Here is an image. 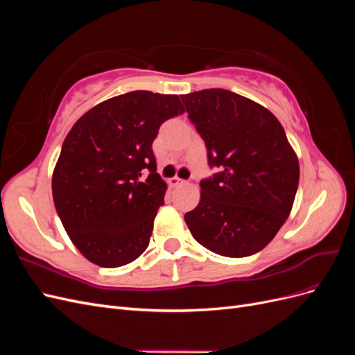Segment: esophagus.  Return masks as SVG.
<instances>
[{"label": "esophagus", "mask_w": 355, "mask_h": 355, "mask_svg": "<svg viewBox=\"0 0 355 355\" xmlns=\"http://www.w3.org/2000/svg\"><path fill=\"white\" fill-rule=\"evenodd\" d=\"M182 184H185V180H184V179H180V178H171V179H168V185H170L171 188L180 187Z\"/></svg>", "instance_id": "obj_1"}]
</instances>
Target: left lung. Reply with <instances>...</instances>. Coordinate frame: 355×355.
<instances>
[{
	"label": "left lung",
	"mask_w": 355,
	"mask_h": 355,
	"mask_svg": "<svg viewBox=\"0 0 355 355\" xmlns=\"http://www.w3.org/2000/svg\"><path fill=\"white\" fill-rule=\"evenodd\" d=\"M207 148L213 176L185 214L201 245L227 257L261 252L283 227L299 184V163L280 121L259 103L223 90L182 96Z\"/></svg>",
	"instance_id": "left-lung-1"
}]
</instances>
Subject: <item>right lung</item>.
I'll return each mask as SVG.
<instances>
[{
    "label": "right lung",
    "instance_id": "right-lung-1",
    "mask_svg": "<svg viewBox=\"0 0 355 355\" xmlns=\"http://www.w3.org/2000/svg\"><path fill=\"white\" fill-rule=\"evenodd\" d=\"M184 112L176 94L137 90L94 106L71 128L53 173V200L90 262L116 268L146 250L167 189L153 142L161 124Z\"/></svg>",
    "mask_w": 355,
    "mask_h": 355
}]
</instances>
